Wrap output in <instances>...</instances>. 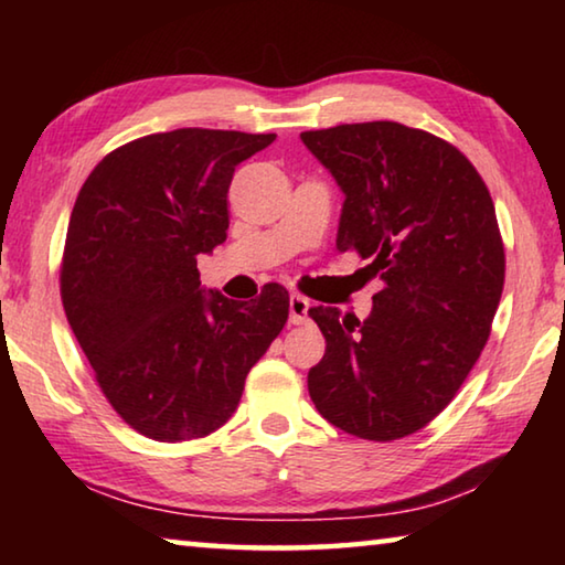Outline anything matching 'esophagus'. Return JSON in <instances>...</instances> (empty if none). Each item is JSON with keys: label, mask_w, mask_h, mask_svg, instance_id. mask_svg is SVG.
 <instances>
[{"label": "esophagus", "mask_w": 565, "mask_h": 565, "mask_svg": "<svg viewBox=\"0 0 565 565\" xmlns=\"http://www.w3.org/2000/svg\"><path fill=\"white\" fill-rule=\"evenodd\" d=\"M309 309H311V301L306 299V296L291 294V299H289V321L291 323L309 321Z\"/></svg>", "instance_id": "obj_1"}]
</instances>
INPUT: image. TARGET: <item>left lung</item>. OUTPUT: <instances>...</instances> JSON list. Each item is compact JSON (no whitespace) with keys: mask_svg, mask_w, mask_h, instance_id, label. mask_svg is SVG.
Returning <instances> with one entry per match:
<instances>
[{"mask_svg":"<svg viewBox=\"0 0 565 565\" xmlns=\"http://www.w3.org/2000/svg\"><path fill=\"white\" fill-rule=\"evenodd\" d=\"M301 141L347 194L337 248L384 281L363 321L309 309L327 339L309 394L341 431L396 441L451 404L491 337L505 279L493 199L454 145L398 121L339 124Z\"/></svg>","mask_w":565,"mask_h":565,"instance_id":"left-lung-1","label":"left lung"}]
</instances>
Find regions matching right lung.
Instances as JSON below:
<instances>
[{
	"instance_id": "right-lung-1",
	"label": "right lung",
	"mask_w": 565,
	"mask_h": 565,
	"mask_svg": "<svg viewBox=\"0 0 565 565\" xmlns=\"http://www.w3.org/2000/svg\"><path fill=\"white\" fill-rule=\"evenodd\" d=\"M276 134L174 129L109 151L76 196L60 291L111 408L179 444L222 428L289 319V291L204 296L196 256L226 242L236 167Z\"/></svg>"
}]
</instances>
